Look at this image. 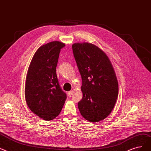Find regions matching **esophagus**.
<instances>
[{
	"instance_id": "34e87169",
	"label": "esophagus",
	"mask_w": 151,
	"mask_h": 151,
	"mask_svg": "<svg viewBox=\"0 0 151 151\" xmlns=\"http://www.w3.org/2000/svg\"><path fill=\"white\" fill-rule=\"evenodd\" d=\"M73 91H70L68 92V96L69 98H70L71 96L73 95Z\"/></svg>"
}]
</instances>
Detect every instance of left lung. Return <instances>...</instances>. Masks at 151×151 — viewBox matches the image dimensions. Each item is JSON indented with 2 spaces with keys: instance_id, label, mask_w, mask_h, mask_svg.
<instances>
[{
  "instance_id": "1",
  "label": "left lung",
  "mask_w": 151,
  "mask_h": 151,
  "mask_svg": "<svg viewBox=\"0 0 151 151\" xmlns=\"http://www.w3.org/2000/svg\"><path fill=\"white\" fill-rule=\"evenodd\" d=\"M73 51L82 79V99L78 107L82 117L93 123L106 119L116 104L117 78L108 56L88 42L75 43Z\"/></svg>"
}]
</instances>
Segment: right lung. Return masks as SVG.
<instances>
[{
    "label": "right lung",
    "mask_w": 151,
    "mask_h": 151,
    "mask_svg": "<svg viewBox=\"0 0 151 151\" xmlns=\"http://www.w3.org/2000/svg\"><path fill=\"white\" fill-rule=\"evenodd\" d=\"M65 44L53 41L40 47L29 66L25 99L29 109L44 120H51L61 112L66 94L60 87L56 68Z\"/></svg>",
    "instance_id": "1"
}]
</instances>
